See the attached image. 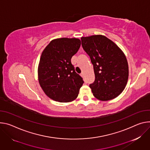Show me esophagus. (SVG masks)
<instances>
[{"label":"esophagus","mask_w":150,"mask_h":150,"mask_svg":"<svg viewBox=\"0 0 150 150\" xmlns=\"http://www.w3.org/2000/svg\"><path fill=\"white\" fill-rule=\"evenodd\" d=\"M80 76H81V77H84V74H83V73H80Z\"/></svg>","instance_id":"34e87169"}]
</instances>
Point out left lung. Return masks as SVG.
<instances>
[{
    "mask_svg": "<svg viewBox=\"0 0 150 150\" xmlns=\"http://www.w3.org/2000/svg\"><path fill=\"white\" fill-rule=\"evenodd\" d=\"M81 45L93 65L95 81L91 84L93 96L105 101L117 97L128 80L129 67L121 49L103 35L81 37Z\"/></svg>",
    "mask_w": 150,
    "mask_h": 150,
    "instance_id": "left-lung-1",
    "label": "left lung"
}]
</instances>
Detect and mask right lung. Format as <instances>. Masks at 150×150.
Wrapping results in <instances>:
<instances>
[{"label":"right lung","instance_id":"right-lung-1","mask_svg":"<svg viewBox=\"0 0 150 150\" xmlns=\"http://www.w3.org/2000/svg\"><path fill=\"white\" fill-rule=\"evenodd\" d=\"M81 41L77 38L52 40L43 51L38 65V80L45 93L60 103L74 101L84 81L77 74L71 59Z\"/></svg>","mask_w":150,"mask_h":150}]
</instances>
